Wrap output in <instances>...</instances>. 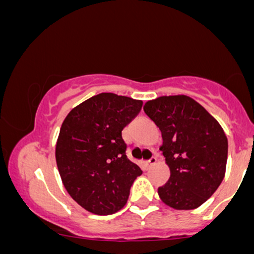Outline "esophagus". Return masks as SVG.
<instances>
[{
    "label": "esophagus",
    "mask_w": 254,
    "mask_h": 254,
    "mask_svg": "<svg viewBox=\"0 0 254 254\" xmlns=\"http://www.w3.org/2000/svg\"><path fill=\"white\" fill-rule=\"evenodd\" d=\"M156 157L155 156H151L149 160H148V161H145V166H147V167H150V166H153V165H155L156 164Z\"/></svg>",
    "instance_id": "obj_1"
}]
</instances>
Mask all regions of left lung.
I'll use <instances>...</instances> for the list:
<instances>
[{
	"instance_id": "8db88e82",
	"label": "left lung",
	"mask_w": 254,
	"mask_h": 254,
	"mask_svg": "<svg viewBox=\"0 0 254 254\" xmlns=\"http://www.w3.org/2000/svg\"><path fill=\"white\" fill-rule=\"evenodd\" d=\"M144 113L161 131L171 177L157 193L177 210L196 209L212 196L226 172L228 141L218 122L186 95L147 101Z\"/></svg>"
}]
</instances>
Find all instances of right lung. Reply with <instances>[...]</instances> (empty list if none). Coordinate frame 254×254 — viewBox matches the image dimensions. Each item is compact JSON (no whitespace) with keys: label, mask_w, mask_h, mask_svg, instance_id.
Returning <instances> with one entry per match:
<instances>
[{"label":"right lung","mask_w":254,"mask_h":254,"mask_svg":"<svg viewBox=\"0 0 254 254\" xmlns=\"http://www.w3.org/2000/svg\"><path fill=\"white\" fill-rule=\"evenodd\" d=\"M141 100L100 93L77 105L64 119L56 162L65 190L83 209L115 214L127 203L142 171L127 156L122 130L138 115Z\"/></svg>","instance_id":"add662e5"}]
</instances>
